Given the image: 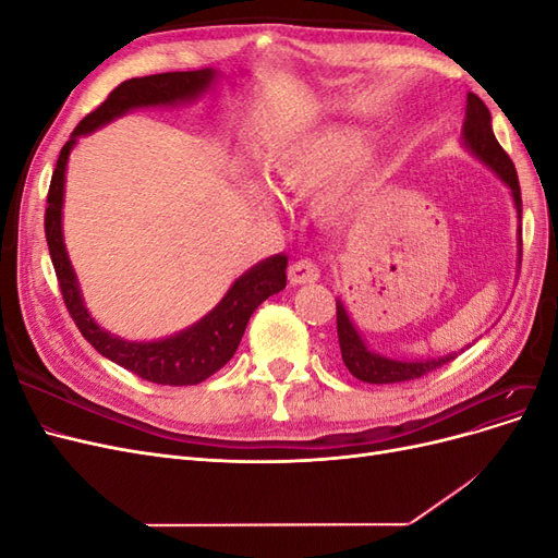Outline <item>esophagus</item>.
Masks as SVG:
<instances>
[{
	"label": "esophagus",
	"instance_id": "1",
	"mask_svg": "<svg viewBox=\"0 0 558 558\" xmlns=\"http://www.w3.org/2000/svg\"><path fill=\"white\" fill-rule=\"evenodd\" d=\"M318 265L312 258H300L291 265L289 269V279L293 286H302V283H314L318 281Z\"/></svg>",
	"mask_w": 558,
	"mask_h": 558
}]
</instances>
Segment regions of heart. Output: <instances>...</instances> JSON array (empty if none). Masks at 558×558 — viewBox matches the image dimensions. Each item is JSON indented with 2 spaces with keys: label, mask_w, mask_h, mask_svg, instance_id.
Returning <instances> with one entry per match:
<instances>
[{
  "label": "heart",
  "mask_w": 558,
  "mask_h": 558,
  "mask_svg": "<svg viewBox=\"0 0 558 558\" xmlns=\"http://www.w3.org/2000/svg\"><path fill=\"white\" fill-rule=\"evenodd\" d=\"M361 134L349 128H324L295 142L277 158L275 177L283 193L312 197L344 174L361 170ZM349 189L342 185L328 197L330 211H342L349 205Z\"/></svg>",
  "instance_id": "obj_1"
}]
</instances>
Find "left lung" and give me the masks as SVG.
<instances>
[{
	"label": "left lung",
	"mask_w": 558,
	"mask_h": 558,
	"mask_svg": "<svg viewBox=\"0 0 558 558\" xmlns=\"http://www.w3.org/2000/svg\"><path fill=\"white\" fill-rule=\"evenodd\" d=\"M463 144L475 154L484 165L492 167V170L510 185L512 197H514V207L521 221V189H519V179L514 162L510 156L505 154L502 146L498 144L496 134L492 130V113H488L486 105L475 93H468V109H465V123H463ZM519 246H521V228H519ZM521 251V248H519ZM521 256V253H519ZM337 305V337H340V351H342V361L349 367V373L367 384H396V381H410L418 379L433 369L442 367L451 363L459 353H449V356L442 359H430V361H393V359H384L379 353H373L365 342L361 340L359 330L353 328L351 318L344 310L340 300L335 302Z\"/></svg>",
	"instance_id": "left-lung-1"
}]
</instances>
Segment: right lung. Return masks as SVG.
<instances>
[{"instance_id": "1", "label": "right lung", "mask_w": 558, "mask_h": 558, "mask_svg": "<svg viewBox=\"0 0 558 558\" xmlns=\"http://www.w3.org/2000/svg\"><path fill=\"white\" fill-rule=\"evenodd\" d=\"M214 76V70H197L165 72L123 81L121 86L109 93L102 105L90 111L74 128L72 140L60 150L46 199L44 228L50 260H53L56 267V277L66 312L74 318L76 328L102 356L130 369L132 375L162 386H193L205 381L234 356L251 314L269 295L286 289V265H289V258L279 253V256H272L258 263L256 267H251L246 275L232 283L226 298L205 318H199L195 326L172 337H165V340L158 342H125L121 337H113L111 332L99 328L81 300L78 281L62 240L64 170L66 160H70V150L81 134H88L107 125L113 118L123 116L130 109L189 102V99H195L211 86Z\"/></svg>"}]
</instances>
